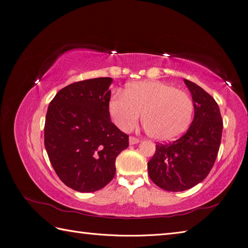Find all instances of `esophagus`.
<instances>
[{
    "label": "esophagus",
    "instance_id": "esophagus-1",
    "mask_svg": "<svg viewBox=\"0 0 248 248\" xmlns=\"http://www.w3.org/2000/svg\"><path fill=\"white\" fill-rule=\"evenodd\" d=\"M140 141V140L138 138H134V137H130L129 138V144L130 145H136Z\"/></svg>",
    "mask_w": 248,
    "mask_h": 248
}]
</instances>
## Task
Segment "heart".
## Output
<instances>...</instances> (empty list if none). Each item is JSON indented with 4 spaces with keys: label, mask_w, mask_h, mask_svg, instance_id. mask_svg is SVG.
<instances>
[{
    "label": "heart",
    "mask_w": 248,
    "mask_h": 248,
    "mask_svg": "<svg viewBox=\"0 0 248 248\" xmlns=\"http://www.w3.org/2000/svg\"><path fill=\"white\" fill-rule=\"evenodd\" d=\"M108 111L122 131H130L141 122L147 133L159 141L176 140L188 128L193 116L190 96L181 90L160 81L134 82L125 94L110 97Z\"/></svg>",
    "instance_id": "obj_1"
}]
</instances>
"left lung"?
I'll return each instance as SVG.
<instances>
[{"label":"left lung","mask_w":248,"mask_h":248,"mask_svg":"<svg viewBox=\"0 0 248 248\" xmlns=\"http://www.w3.org/2000/svg\"><path fill=\"white\" fill-rule=\"evenodd\" d=\"M192 95L194 117L184 136L169 144H156L148 162L149 177L160 188L183 191L204 180L216 160L221 141L222 119L213 97L184 79Z\"/></svg>","instance_id":"obj_1"}]
</instances>
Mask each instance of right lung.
I'll return each instance as SVG.
<instances>
[{
    "label": "right lung",
    "instance_id": "1",
    "mask_svg": "<svg viewBox=\"0 0 248 248\" xmlns=\"http://www.w3.org/2000/svg\"><path fill=\"white\" fill-rule=\"evenodd\" d=\"M112 79L73 82L49 103L44 146L61 181L79 192L103 188L116 174L117 156L129 145L127 134L110 121Z\"/></svg>",
    "mask_w": 248,
    "mask_h": 248
}]
</instances>
